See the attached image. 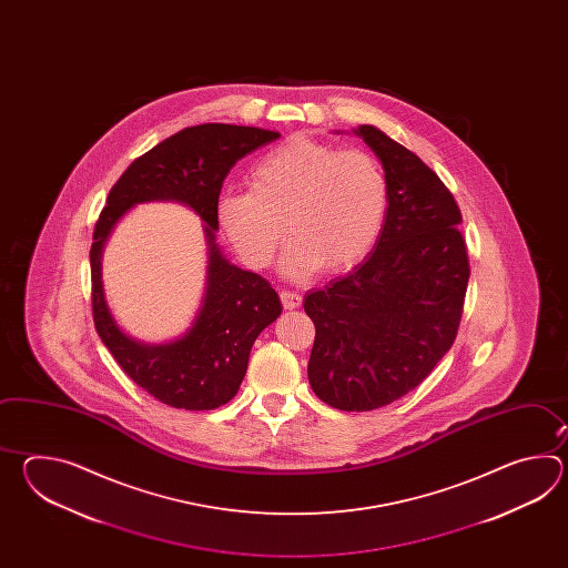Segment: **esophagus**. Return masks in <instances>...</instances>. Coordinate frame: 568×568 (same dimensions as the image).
Segmentation results:
<instances>
[{
    "mask_svg": "<svg viewBox=\"0 0 568 568\" xmlns=\"http://www.w3.org/2000/svg\"><path fill=\"white\" fill-rule=\"evenodd\" d=\"M280 301L284 304V308L292 311V308H298V306H301L302 296L301 294H296V292H292V290H282V292H280Z\"/></svg>",
    "mask_w": 568,
    "mask_h": 568,
    "instance_id": "1",
    "label": "esophagus"
}]
</instances>
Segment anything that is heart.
Here are the masks:
<instances>
[{
    "label": "heart",
    "instance_id": "heart-1",
    "mask_svg": "<svg viewBox=\"0 0 568 568\" xmlns=\"http://www.w3.org/2000/svg\"><path fill=\"white\" fill-rule=\"evenodd\" d=\"M250 191L219 196V227L243 264L270 266L284 235L294 240L282 260L292 278L343 274L372 254L386 227L389 182L365 150L294 135L257 158ZM287 227H283V223Z\"/></svg>",
    "mask_w": 568,
    "mask_h": 568
}]
</instances>
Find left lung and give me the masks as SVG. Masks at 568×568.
I'll return each instance as SVG.
<instances>
[{"mask_svg":"<svg viewBox=\"0 0 568 568\" xmlns=\"http://www.w3.org/2000/svg\"><path fill=\"white\" fill-rule=\"evenodd\" d=\"M355 133L386 170V227L359 266L304 296L316 328L308 382L343 412L387 406L435 369L457 337L471 272L445 182L374 125Z\"/></svg>","mask_w":568,"mask_h":568,"instance_id":"8db88e82","label":"left lung"}]
</instances>
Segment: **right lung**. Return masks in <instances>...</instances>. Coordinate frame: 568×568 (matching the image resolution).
Here are the masks:
<instances>
[{
    "mask_svg": "<svg viewBox=\"0 0 568 568\" xmlns=\"http://www.w3.org/2000/svg\"><path fill=\"white\" fill-rule=\"evenodd\" d=\"M278 132L203 123L184 128L135 158L109 191L91 245V302L97 333L121 369L150 396L184 410H215L242 386L257 335L280 313L276 290L260 274L233 266L215 243L217 201L237 160L278 140ZM176 200L206 223L210 267L204 306L184 338L145 346L128 338L108 313L100 254L114 223L138 202Z\"/></svg>",
    "mask_w": 568,
    "mask_h": 568,
    "instance_id": "right-lung-1",
    "label": "right lung"
}]
</instances>
